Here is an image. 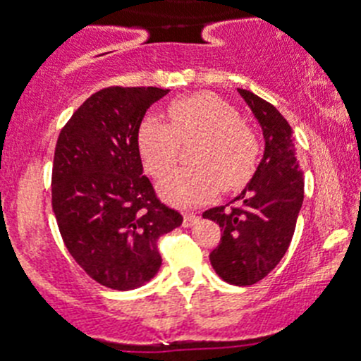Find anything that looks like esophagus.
<instances>
[{
  "label": "esophagus",
  "instance_id": "34e87169",
  "mask_svg": "<svg viewBox=\"0 0 361 361\" xmlns=\"http://www.w3.org/2000/svg\"><path fill=\"white\" fill-rule=\"evenodd\" d=\"M197 221H200V217H197L196 214H185V215H183V226H185V228L194 226V224H196Z\"/></svg>",
  "mask_w": 361,
  "mask_h": 361
}]
</instances>
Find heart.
<instances>
[{
  "label": "heart",
  "mask_w": 361,
  "mask_h": 361,
  "mask_svg": "<svg viewBox=\"0 0 361 361\" xmlns=\"http://www.w3.org/2000/svg\"><path fill=\"white\" fill-rule=\"evenodd\" d=\"M167 117L169 124L154 116L144 117L137 130V149L151 176L169 173L178 157V142H196L188 149V160L194 164L158 183L164 200L194 207L210 200L221 185L242 187L255 173L260 142L228 101L215 94H194L173 101Z\"/></svg>",
  "instance_id": "obj_1"
}]
</instances>
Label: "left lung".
<instances>
[{
	"instance_id": "left-lung-1",
	"label": "left lung",
	"mask_w": 361,
	"mask_h": 361,
	"mask_svg": "<svg viewBox=\"0 0 361 361\" xmlns=\"http://www.w3.org/2000/svg\"><path fill=\"white\" fill-rule=\"evenodd\" d=\"M257 117L265 140L264 157L244 190L226 207L210 208L222 237L210 252L212 267L238 287L264 279L285 257L305 197V176L295 151L294 130L265 99L238 89Z\"/></svg>"
}]
</instances>
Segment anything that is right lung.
Here are the masks:
<instances>
[{
	"instance_id": "add662e5",
	"label": "right lung",
	"mask_w": 361,
	"mask_h": 361,
	"mask_svg": "<svg viewBox=\"0 0 361 361\" xmlns=\"http://www.w3.org/2000/svg\"><path fill=\"white\" fill-rule=\"evenodd\" d=\"M157 87H109L92 94L60 131L51 203L76 264L103 287L133 290L161 265L158 238L183 217L160 203L144 176L137 130Z\"/></svg>"
}]
</instances>
